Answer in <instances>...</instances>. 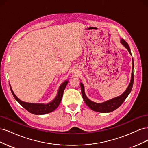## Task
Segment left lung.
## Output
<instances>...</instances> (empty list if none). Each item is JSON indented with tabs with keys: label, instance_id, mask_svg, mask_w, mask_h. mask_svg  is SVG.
<instances>
[{
	"label": "left lung",
	"instance_id": "8db88e82",
	"mask_svg": "<svg viewBox=\"0 0 148 148\" xmlns=\"http://www.w3.org/2000/svg\"><path fill=\"white\" fill-rule=\"evenodd\" d=\"M120 42L122 45L126 48L129 53H130L131 56L132 53L130 49L128 46V43L122 39L120 40ZM132 63H133V68H132V77H131V80L130 83L129 85L128 86L126 90L124 91V92L121 95L119 96H117L116 97L111 99L110 100L106 101L104 102L101 103H97L95 102H93L89 99L88 97L86 96V94L84 92V85L82 83H80V86H81L82 89V94L83 99L86 103V104L90 108L91 110L97 112H102V113H107V112H113L115 109H117L118 107H119L122 104V103L126 99V98L129 95V94L130 93L133 87V81H134V75H133V69H134V63H133V59H132Z\"/></svg>",
	"mask_w": 148,
	"mask_h": 148
}]
</instances>
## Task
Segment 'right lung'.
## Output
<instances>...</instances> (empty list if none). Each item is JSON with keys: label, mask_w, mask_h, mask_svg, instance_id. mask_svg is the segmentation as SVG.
Listing matches in <instances>:
<instances>
[{"label": "right lung", "mask_w": 148, "mask_h": 148, "mask_svg": "<svg viewBox=\"0 0 148 148\" xmlns=\"http://www.w3.org/2000/svg\"><path fill=\"white\" fill-rule=\"evenodd\" d=\"M69 81L68 79L65 80V82L62 83L58 89L57 96L51 102L47 103V104H42V103H31V102H26L20 100L18 97L15 95L13 92L11 86L10 84V88L11 89V92L13 97L15 99L18 101V102L24 108L27 110L29 112L35 114V115H44L48 113L52 112L54 110L57 109V107L59 106L61 102L62 96H63L64 91L65 88L68 84Z\"/></svg>", "instance_id": "1"}]
</instances>
